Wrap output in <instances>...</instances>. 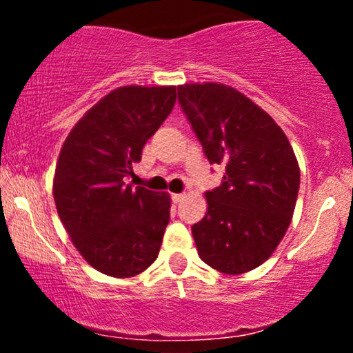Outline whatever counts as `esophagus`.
<instances>
[{"label":"esophagus","instance_id":"1","mask_svg":"<svg viewBox=\"0 0 353 353\" xmlns=\"http://www.w3.org/2000/svg\"><path fill=\"white\" fill-rule=\"evenodd\" d=\"M171 199L174 204H177V202H181L182 199H184V194H171Z\"/></svg>","mask_w":353,"mask_h":353}]
</instances>
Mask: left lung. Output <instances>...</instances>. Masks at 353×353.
<instances>
[{
	"label": "left lung",
	"mask_w": 353,
	"mask_h": 353,
	"mask_svg": "<svg viewBox=\"0 0 353 353\" xmlns=\"http://www.w3.org/2000/svg\"><path fill=\"white\" fill-rule=\"evenodd\" d=\"M179 104L224 181L208 190V214L192 225L197 252L222 274L262 265L292 221L301 169L287 136L257 104L217 83L177 88Z\"/></svg>",
	"instance_id": "1"
}]
</instances>
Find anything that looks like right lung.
I'll return each mask as SVG.
<instances>
[{"label":"right lung","instance_id":"obj_1","mask_svg":"<svg viewBox=\"0 0 353 353\" xmlns=\"http://www.w3.org/2000/svg\"><path fill=\"white\" fill-rule=\"evenodd\" d=\"M174 104V86L114 89L81 117L59 152L52 196L61 222L88 264L111 277L141 274L159 254L171 197L125 177Z\"/></svg>","mask_w":353,"mask_h":353}]
</instances>
